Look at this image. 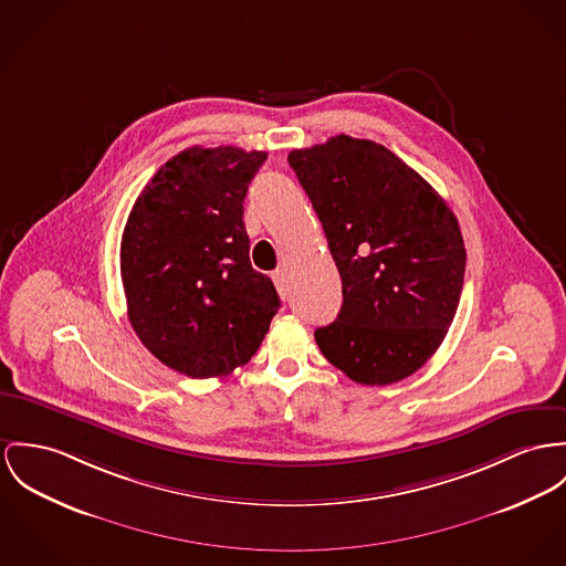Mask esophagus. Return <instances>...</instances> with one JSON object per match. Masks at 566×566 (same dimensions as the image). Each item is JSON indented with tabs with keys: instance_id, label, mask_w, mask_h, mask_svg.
Masks as SVG:
<instances>
[{
	"instance_id": "1",
	"label": "esophagus",
	"mask_w": 566,
	"mask_h": 566,
	"mask_svg": "<svg viewBox=\"0 0 566 566\" xmlns=\"http://www.w3.org/2000/svg\"><path fill=\"white\" fill-rule=\"evenodd\" d=\"M271 280H273L277 293L284 297V295H286V275H284V271H280V269L273 271V273H271Z\"/></svg>"
}]
</instances>
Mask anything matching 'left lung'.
I'll use <instances>...</instances> for the list:
<instances>
[{"label":"left lung","mask_w":566,"mask_h":566,"mask_svg":"<svg viewBox=\"0 0 566 566\" xmlns=\"http://www.w3.org/2000/svg\"><path fill=\"white\" fill-rule=\"evenodd\" d=\"M343 280L321 353L361 386H390L443 343L457 314L465 245L436 189L386 146L350 135L289 155Z\"/></svg>","instance_id":"8db88e82"}]
</instances>
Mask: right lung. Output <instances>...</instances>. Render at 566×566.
<instances>
[{"mask_svg":"<svg viewBox=\"0 0 566 566\" xmlns=\"http://www.w3.org/2000/svg\"><path fill=\"white\" fill-rule=\"evenodd\" d=\"M266 159L237 146H193L157 170L130 209L120 275L142 345L193 379L230 375L261 347L280 307L252 269L248 185Z\"/></svg>","mask_w":566,"mask_h":566,"instance_id":"1","label":"right lung"}]
</instances>
